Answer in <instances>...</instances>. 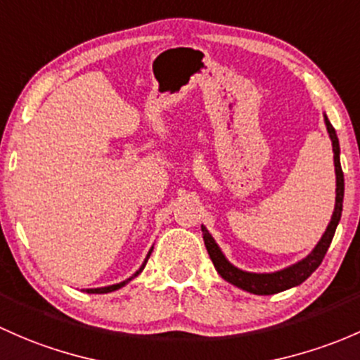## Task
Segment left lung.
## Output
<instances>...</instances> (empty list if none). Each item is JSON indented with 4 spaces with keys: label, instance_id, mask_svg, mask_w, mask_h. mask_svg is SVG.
<instances>
[{
    "label": "left lung",
    "instance_id": "1",
    "mask_svg": "<svg viewBox=\"0 0 360 360\" xmlns=\"http://www.w3.org/2000/svg\"><path fill=\"white\" fill-rule=\"evenodd\" d=\"M324 123H326V129H328L329 133V139H331V143H333V161H335V175H336L335 211H333L331 220H329L324 234H322L321 239H319L316 248H314L305 258L292 263L290 266H284V269L276 270V272H248V270L239 269V266L232 265V263L227 260V257H225L224 251L220 250V246H218L217 240L213 239V236L207 232L205 225H201L205 246L207 250V255H210L211 262H213L214 269H217V272L220 274L221 279L234 284V286L239 288V290L253 292V295H276V292L286 291L290 290V288L300 286V284H302L303 281L309 279V277L312 276L314 270L321 265L322 258H324L326 251H328L329 244H331L333 236H335L336 227H338L340 218H342L343 194H345V181H343L342 165H340L338 136H336L335 128H333V124L329 123L326 114H324Z\"/></svg>",
    "mask_w": 360,
    "mask_h": 360
}]
</instances>
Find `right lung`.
<instances>
[{
  "label": "right lung",
  "instance_id": "add662e5",
  "mask_svg": "<svg viewBox=\"0 0 360 360\" xmlns=\"http://www.w3.org/2000/svg\"><path fill=\"white\" fill-rule=\"evenodd\" d=\"M153 250H154V246L150 248L149 250V253H147V257H146V260H143V263L142 265H140V269L136 270L135 274H133L131 277H128V279L126 281H123V283H117V284H110V286H103V288H90V290H84L86 292H95V295H105V292H112V291H116V290H121V288L123 286H126V284L129 283V281H133L135 279L136 276H139L140 272H142L143 269H146V263H147V260H149V257H150V253H153Z\"/></svg>",
  "mask_w": 360,
  "mask_h": 360
}]
</instances>
